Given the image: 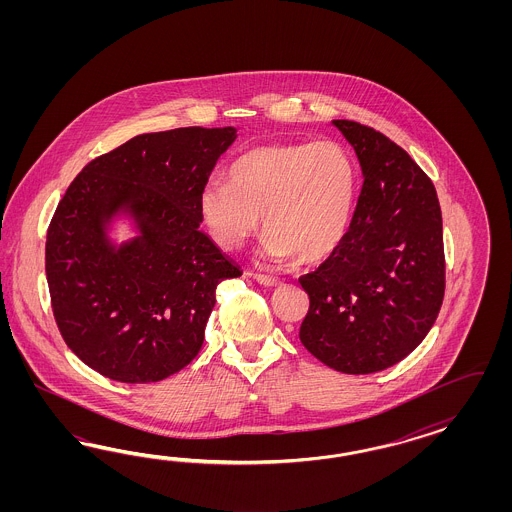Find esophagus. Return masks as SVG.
<instances>
[{
	"mask_svg": "<svg viewBox=\"0 0 512 512\" xmlns=\"http://www.w3.org/2000/svg\"><path fill=\"white\" fill-rule=\"evenodd\" d=\"M255 281H257L259 285H263V287H279V285H281V279L261 276V274L255 276Z\"/></svg>",
	"mask_w": 512,
	"mask_h": 512,
	"instance_id": "34e87169",
	"label": "esophagus"
}]
</instances>
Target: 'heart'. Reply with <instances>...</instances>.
Segmentation results:
<instances>
[{
    "instance_id": "heart-1",
    "label": "heart",
    "mask_w": 512,
    "mask_h": 512,
    "mask_svg": "<svg viewBox=\"0 0 512 512\" xmlns=\"http://www.w3.org/2000/svg\"><path fill=\"white\" fill-rule=\"evenodd\" d=\"M357 202V167L334 140L266 144L238 155L229 182L202 187L199 212L219 248H242L259 231L268 261L323 263L345 242Z\"/></svg>"
}]
</instances>
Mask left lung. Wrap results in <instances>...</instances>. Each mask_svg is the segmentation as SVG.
Segmentation results:
<instances>
[{
	"label": "left lung",
	"instance_id": "obj_1",
	"mask_svg": "<svg viewBox=\"0 0 512 512\" xmlns=\"http://www.w3.org/2000/svg\"><path fill=\"white\" fill-rule=\"evenodd\" d=\"M364 184L349 234L300 278L310 311L300 341L336 372H381L417 349L445 295L443 221L432 180L372 127L334 120Z\"/></svg>",
	"mask_w": 512,
	"mask_h": 512
}]
</instances>
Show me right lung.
<instances>
[{
    "label": "right lung",
    "mask_w": 512,
    "mask_h": 512,
    "mask_svg": "<svg viewBox=\"0 0 512 512\" xmlns=\"http://www.w3.org/2000/svg\"><path fill=\"white\" fill-rule=\"evenodd\" d=\"M234 139V127L144 133L67 187L48 227V289L63 340L95 372L155 383L199 355L217 285L242 276L199 229L202 187ZM122 216L138 234L118 245Z\"/></svg>",
    "instance_id": "right-lung-1"
}]
</instances>
